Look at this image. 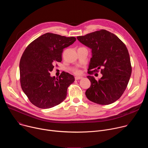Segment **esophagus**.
<instances>
[{"instance_id": "1", "label": "esophagus", "mask_w": 148, "mask_h": 148, "mask_svg": "<svg viewBox=\"0 0 148 148\" xmlns=\"http://www.w3.org/2000/svg\"><path fill=\"white\" fill-rule=\"evenodd\" d=\"M81 78H82L81 77H79V76H76V77H75V79L76 80L80 79H81Z\"/></svg>"}]
</instances>
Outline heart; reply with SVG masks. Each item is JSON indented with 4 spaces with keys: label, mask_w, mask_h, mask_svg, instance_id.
Listing matches in <instances>:
<instances>
[{
    "label": "heart",
    "mask_w": 148,
    "mask_h": 148,
    "mask_svg": "<svg viewBox=\"0 0 148 148\" xmlns=\"http://www.w3.org/2000/svg\"><path fill=\"white\" fill-rule=\"evenodd\" d=\"M74 73H75V74H79V70H75V71H74Z\"/></svg>",
    "instance_id": "1"
}]
</instances>
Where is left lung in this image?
Segmentation results:
<instances>
[{
	"label": "left lung",
	"mask_w": 148,
	"mask_h": 148,
	"mask_svg": "<svg viewBox=\"0 0 148 148\" xmlns=\"http://www.w3.org/2000/svg\"><path fill=\"white\" fill-rule=\"evenodd\" d=\"M77 38L92 49L88 74L92 75L100 70L102 74L98 80L91 75L87 77L91 84L86 92V97L101 105L114 102L125 91L132 73L127 48L116 35L104 29Z\"/></svg>",
	"instance_id": "obj_1"
}]
</instances>
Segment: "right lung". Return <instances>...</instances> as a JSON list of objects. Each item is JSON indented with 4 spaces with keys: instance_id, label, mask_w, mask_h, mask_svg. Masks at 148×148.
I'll list each match as a JSON object with an SVG mask.
<instances>
[{
    "instance_id": "1",
    "label": "right lung",
    "mask_w": 148,
    "mask_h": 148,
    "mask_svg": "<svg viewBox=\"0 0 148 148\" xmlns=\"http://www.w3.org/2000/svg\"><path fill=\"white\" fill-rule=\"evenodd\" d=\"M75 40L74 37L47 33L25 49L20 61V85L30 102L37 107L50 108L66 99L74 77L63 71L57 78L51 77L50 72L56 62L61 61L63 49Z\"/></svg>"
}]
</instances>
